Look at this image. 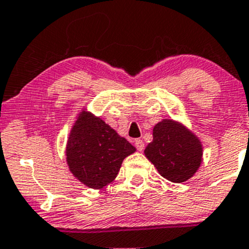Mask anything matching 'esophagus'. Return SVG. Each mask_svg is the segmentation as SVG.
<instances>
[{"label":"esophagus","mask_w":249,"mask_h":249,"mask_svg":"<svg viewBox=\"0 0 249 249\" xmlns=\"http://www.w3.org/2000/svg\"><path fill=\"white\" fill-rule=\"evenodd\" d=\"M135 145H136V147H137L138 151H143L144 150V142L142 141V139H136Z\"/></svg>","instance_id":"obj_1"}]
</instances>
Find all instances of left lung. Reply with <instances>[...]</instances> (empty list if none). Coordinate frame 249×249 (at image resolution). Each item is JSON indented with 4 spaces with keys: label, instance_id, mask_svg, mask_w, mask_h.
<instances>
[{
    "label": "left lung",
    "instance_id": "1",
    "mask_svg": "<svg viewBox=\"0 0 249 249\" xmlns=\"http://www.w3.org/2000/svg\"><path fill=\"white\" fill-rule=\"evenodd\" d=\"M152 136L154 139L147 144L144 154L160 176L174 183L191 178L200 168L203 155L197 136L173 119L157 123Z\"/></svg>",
    "mask_w": 249,
    "mask_h": 249
}]
</instances>
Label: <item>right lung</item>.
<instances>
[{"label":"right lung","instance_id":"1","mask_svg":"<svg viewBox=\"0 0 249 249\" xmlns=\"http://www.w3.org/2000/svg\"><path fill=\"white\" fill-rule=\"evenodd\" d=\"M135 151L102 118L83 110L68 136L66 160L76 179L92 189H102L114 181L124 158Z\"/></svg>","mask_w":249,"mask_h":249}]
</instances>
